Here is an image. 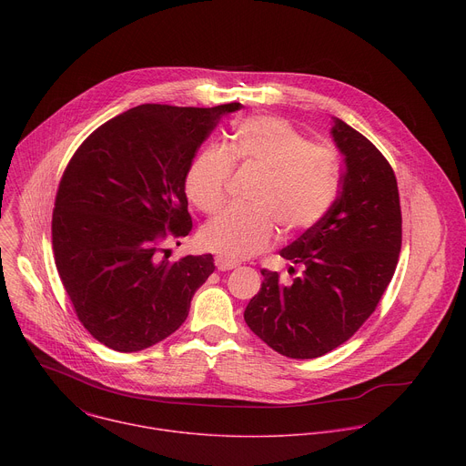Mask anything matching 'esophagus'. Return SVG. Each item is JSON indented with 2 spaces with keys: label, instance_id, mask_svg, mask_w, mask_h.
I'll return each instance as SVG.
<instances>
[{
  "label": "esophagus",
  "instance_id": "1",
  "mask_svg": "<svg viewBox=\"0 0 466 466\" xmlns=\"http://www.w3.org/2000/svg\"><path fill=\"white\" fill-rule=\"evenodd\" d=\"M216 265H218L219 271H230V269H236V268H238V263L228 261V259H225V258H218V259H216Z\"/></svg>",
  "mask_w": 466,
  "mask_h": 466
}]
</instances>
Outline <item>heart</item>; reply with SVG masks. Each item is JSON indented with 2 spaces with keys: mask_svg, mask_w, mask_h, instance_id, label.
Segmentation results:
<instances>
[{
  "mask_svg": "<svg viewBox=\"0 0 466 466\" xmlns=\"http://www.w3.org/2000/svg\"><path fill=\"white\" fill-rule=\"evenodd\" d=\"M234 162L265 171L252 197V208H228L201 232V243L228 261L269 248L279 234L315 227L334 207L339 191L336 153L309 144L291 123L275 116H248L232 127L227 151L207 147L186 173L189 201L207 214L227 198Z\"/></svg>",
  "mask_w": 466,
  "mask_h": 466,
  "instance_id": "heart-1",
  "label": "heart"
}]
</instances>
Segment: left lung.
I'll list each match as a JSON object with an SVG mask.
<instances>
[{
	"label": "left lung",
	"instance_id": "left-lung-1",
	"mask_svg": "<svg viewBox=\"0 0 466 466\" xmlns=\"http://www.w3.org/2000/svg\"><path fill=\"white\" fill-rule=\"evenodd\" d=\"M329 135L345 157L339 197L315 227L280 250L302 273L282 284L279 273L261 269V288L243 313L263 343L293 360L324 356L356 334L387 289L402 247L392 167L339 117Z\"/></svg>",
	"mask_w": 466,
	"mask_h": 466
}]
</instances>
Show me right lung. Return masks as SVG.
Returning <instances> with one entry per match:
<instances>
[{"label":"right lung","mask_w":466,"mask_h":466,"mask_svg":"<svg viewBox=\"0 0 466 466\" xmlns=\"http://www.w3.org/2000/svg\"><path fill=\"white\" fill-rule=\"evenodd\" d=\"M140 105L97 127L66 166L51 221L58 277L92 338L140 352L186 320L214 273L212 254L169 261L164 241L189 234L186 173L221 116Z\"/></svg>","instance_id":"obj_1"}]
</instances>
